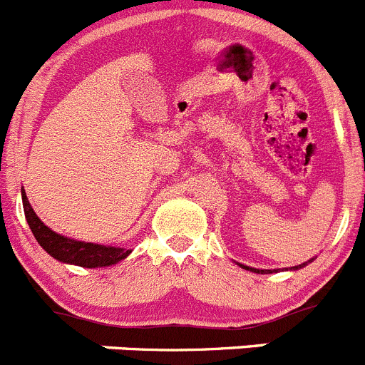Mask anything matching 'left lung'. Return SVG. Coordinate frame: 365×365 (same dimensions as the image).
Masks as SVG:
<instances>
[{"mask_svg":"<svg viewBox=\"0 0 365 365\" xmlns=\"http://www.w3.org/2000/svg\"><path fill=\"white\" fill-rule=\"evenodd\" d=\"M314 259H315V258H312V259H308V262L301 263V265L290 267V269H284V270H299V269H303V267H307L308 263H312V262H314ZM238 265H240L242 269H245V270H251V272H256V274H272V272H277V270H279V269H274V270H270V269H255V267L242 265V263H238Z\"/></svg>","mask_w":365,"mask_h":365,"instance_id":"8db88e82","label":"left lung"}]
</instances>
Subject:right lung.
<instances>
[{
  "instance_id": "1",
  "label": "right lung",
  "mask_w": 365,
  "mask_h": 365,
  "mask_svg": "<svg viewBox=\"0 0 365 365\" xmlns=\"http://www.w3.org/2000/svg\"><path fill=\"white\" fill-rule=\"evenodd\" d=\"M21 197H23V210L26 222L32 229L34 237L39 242L41 247L62 263L69 265L86 267V269H98V267H110L114 263L121 262L127 258L133 249L125 247H113V245H100L91 244V242L73 240V238L62 237L58 232L51 231L43 220L36 215L34 207L30 206L26 193L21 188Z\"/></svg>"
}]
</instances>
